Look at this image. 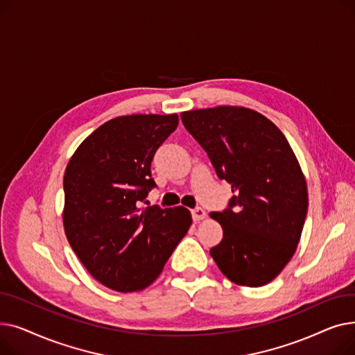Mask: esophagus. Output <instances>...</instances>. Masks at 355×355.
Segmentation results:
<instances>
[{
    "label": "esophagus",
    "mask_w": 355,
    "mask_h": 355,
    "mask_svg": "<svg viewBox=\"0 0 355 355\" xmlns=\"http://www.w3.org/2000/svg\"><path fill=\"white\" fill-rule=\"evenodd\" d=\"M191 214H193V220L194 221H200V220H204V218H206V211H204L202 209H194L193 211H191Z\"/></svg>",
    "instance_id": "34e87169"
}]
</instances>
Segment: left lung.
Here are the masks:
<instances>
[{
	"mask_svg": "<svg viewBox=\"0 0 355 355\" xmlns=\"http://www.w3.org/2000/svg\"><path fill=\"white\" fill-rule=\"evenodd\" d=\"M185 129L232 185L230 207L210 213L223 240L210 254L239 286H263L289 263L308 211L305 175L292 148L259 112L221 105L181 114Z\"/></svg>",
	"mask_w": 355,
	"mask_h": 355,
	"instance_id": "8db88e82",
	"label": "left lung"
}]
</instances>
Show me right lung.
<instances>
[{
  "label": "right lung",
  "instance_id": "add662e5",
  "mask_svg": "<svg viewBox=\"0 0 355 355\" xmlns=\"http://www.w3.org/2000/svg\"><path fill=\"white\" fill-rule=\"evenodd\" d=\"M178 115H126L105 122L78 146L63 178L69 243L98 282L118 292L148 288L191 226L182 206L139 207L155 187L151 162Z\"/></svg>",
  "mask_w": 355,
  "mask_h": 355
}]
</instances>
